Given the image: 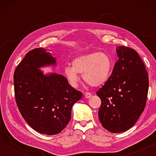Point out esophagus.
<instances>
[{"label": "esophagus", "mask_w": 156, "mask_h": 156, "mask_svg": "<svg viewBox=\"0 0 156 156\" xmlns=\"http://www.w3.org/2000/svg\"><path fill=\"white\" fill-rule=\"evenodd\" d=\"M84 96L87 99H89V98H90L91 97V94L90 92H85Z\"/></svg>", "instance_id": "34e87169"}]
</instances>
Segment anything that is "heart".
<instances>
[{
	"label": "heart",
	"mask_w": 156,
	"mask_h": 156,
	"mask_svg": "<svg viewBox=\"0 0 156 156\" xmlns=\"http://www.w3.org/2000/svg\"><path fill=\"white\" fill-rule=\"evenodd\" d=\"M72 67L65 68V75L70 84L76 87L82 74L87 84L99 87L107 82L112 70V59L105 53L94 52L76 57L72 61Z\"/></svg>",
	"instance_id": "b5f03b06"
}]
</instances>
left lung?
<instances>
[{
	"label": "left lung",
	"mask_w": 156,
	"mask_h": 156,
	"mask_svg": "<svg viewBox=\"0 0 156 156\" xmlns=\"http://www.w3.org/2000/svg\"><path fill=\"white\" fill-rule=\"evenodd\" d=\"M116 52L119 59L112 75L97 92L101 101L99 121L112 133L126 131L135 124L146 106L149 83L136 51L119 46Z\"/></svg>",
	"instance_id": "1"
}]
</instances>
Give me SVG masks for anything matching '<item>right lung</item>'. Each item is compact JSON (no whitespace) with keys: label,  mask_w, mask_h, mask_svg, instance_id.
I'll return each instance as SVG.
<instances>
[{"label":"right lung","mask_w":156,"mask_h":156,"mask_svg":"<svg viewBox=\"0 0 156 156\" xmlns=\"http://www.w3.org/2000/svg\"><path fill=\"white\" fill-rule=\"evenodd\" d=\"M45 49L28 52L14 72L16 101L23 119L38 133L55 135L71 119L72 106L82 93L70 86L63 75H44L39 68L55 65Z\"/></svg>","instance_id":"right-lung-1"}]
</instances>
